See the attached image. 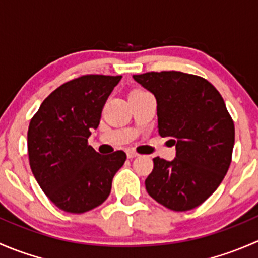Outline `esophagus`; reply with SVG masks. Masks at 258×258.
<instances>
[{
  "mask_svg": "<svg viewBox=\"0 0 258 258\" xmlns=\"http://www.w3.org/2000/svg\"><path fill=\"white\" fill-rule=\"evenodd\" d=\"M126 153H127V157H128V158H135V157H137V156H139V153L135 152V151H132V150H128Z\"/></svg>",
  "mask_w": 258,
  "mask_h": 258,
  "instance_id": "34e87169",
  "label": "esophagus"
}]
</instances>
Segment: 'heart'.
<instances>
[{
	"instance_id": "obj_1",
	"label": "heart",
	"mask_w": 258,
	"mask_h": 258,
	"mask_svg": "<svg viewBox=\"0 0 258 258\" xmlns=\"http://www.w3.org/2000/svg\"><path fill=\"white\" fill-rule=\"evenodd\" d=\"M135 92H141V91H135Z\"/></svg>"
}]
</instances>
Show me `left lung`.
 <instances>
[{
    "instance_id": "8db88e82",
    "label": "left lung",
    "mask_w": 258,
    "mask_h": 258,
    "mask_svg": "<svg viewBox=\"0 0 258 258\" xmlns=\"http://www.w3.org/2000/svg\"><path fill=\"white\" fill-rule=\"evenodd\" d=\"M134 79L155 95L158 134L176 146L175 160L153 158L146 189L172 211L195 209L217 189L231 165L235 124L225 101L195 75L162 71Z\"/></svg>"
}]
</instances>
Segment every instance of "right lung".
Returning <instances> with one entry per match:
<instances>
[{
    "label": "right lung",
    "instance_id": "add662e5",
    "mask_svg": "<svg viewBox=\"0 0 258 258\" xmlns=\"http://www.w3.org/2000/svg\"><path fill=\"white\" fill-rule=\"evenodd\" d=\"M122 76L85 75L41 103L27 132L28 160L46 196L64 212L83 213L106 201L126 153L100 155L88 145L102 108Z\"/></svg>",
    "mask_w": 258,
    "mask_h": 258
}]
</instances>
